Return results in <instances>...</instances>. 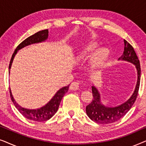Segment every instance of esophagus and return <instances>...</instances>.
Returning <instances> with one entry per match:
<instances>
[{
  "label": "esophagus",
  "mask_w": 146,
  "mask_h": 146,
  "mask_svg": "<svg viewBox=\"0 0 146 146\" xmlns=\"http://www.w3.org/2000/svg\"><path fill=\"white\" fill-rule=\"evenodd\" d=\"M79 83L77 82H73L70 86V90H77L79 89Z\"/></svg>",
  "instance_id": "esophagus-1"
}]
</instances>
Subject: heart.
<instances>
[{
    "label": "heart",
    "instance_id": "1",
    "mask_svg": "<svg viewBox=\"0 0 146 146\" xmlns=\"http://www.w3.org/2000/svg\"><path fill=\"white\" fill-rule=\"evenodd\" d=\"M98 47V44L91 42L85 45L83 48L78 53L76 60L78 61H82L87 59L92 52ZM109 56V50L106 48H100L96 50L90 58V66L92 69H98L104 64Z\"/></svg>",
    "mask_w": 146,
    "mask_h": 146
}]
</instances>
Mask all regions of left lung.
I'll use <instances>...</instances> for the list:
<instances>
[{
	"mask_svg": "<svg viewBox=\"0 0 146 146\" xmlns=\"http://www.w3.org/2000/svg\"><path fill=\"white\" fill-rule=\"evenodd\" d=\"M124 51L118 60H122L135 64L137 70V81L135 90L128 100L120 106L115 108L106 107L101 104L100 96L95 86H92L93 99L92 102L86 108V113L92 120L98 123L108 124L117 121L124 116L131 109L138 94L139 84H140L141 68L138 57L132 46L124 40Z\"/></svg>",
	"mask_w": 146,
	"mask_h": 146,
	"instance_id": "1",
	"label": "left lung"
}]
</instances>
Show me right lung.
Listing matches in <instances>:
<instances>
[{
	"instance_id": "right-lung-1",
	"label": "right lung",
	"mask_w": 146,
	"mask_h": 146,
	"mask_svg": "<svg viewBox=\"0 0 146 146\" xmlns=\"http://www.w3.org/2000/svg\"><path fill=\"white\" fill-rule=\"evenodd\" d=\"M48 30L46 29L43 30V31H40L38 33H35V35L31 36L28 37L27 39H25V40L22 42L17 47V48L15 49V52H14L13 56H12L11 61H10L9 64V72L10 73V69L11 68L12 63H13L14 57L16 54L17 53V51L21 49L22 48L26 46L29 44L33 43H37V42H40L44 41L45 40L48 38ZM69 88V85L67 86H65L64 88H62L61 89H60L57 92L56 94L54 95L52 98L51 99V100L46 105L42 107L41 108L37 109V110H29L24 108L18 104L16 102L15 100L13 98V95H12L11 88L10 90V96H11V98L13 101L14 104H15V107L17 108L18 110L20 111V113L23 115L24 117H25L26 118L31 119V120L36 121H46L50 118H51L55 114L56 112L58 107L60 104V102L62 99V98L66 93L67 92Z\"/></svg>"
}]
</instances>
